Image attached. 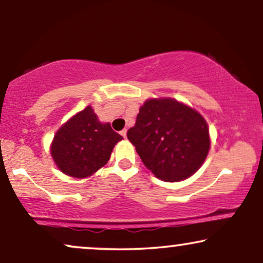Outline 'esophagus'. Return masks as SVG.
<instances>
[{
    "mask_svg": "<svg viewBox=\"0 0 263 263\" xmlns=\"http://www.w3.org/2000/svg\"><path fill=\"white\" fill-rule=\"evenodd\" d=\"M120 134H121V135L123 136V137L126 138V136H127V129H122V131L120 132Z\"/></svg>",
    "mask_w": 263,
    "mask_h": 263,
    "instance_id": "1",
    "label": "esophagus"
}]
</instances>
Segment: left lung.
Returning a JSON list of instances; mask_svg holds the SVG:
<instances>
[{"label":"left lung","mask_w":263,"mask_h":263,"mask_svg":"<svg viewBox=\"0 0 263 263\" xmlns=\"http://www.w3.org/2000/svg\"><path fill=\"white\" fill-rule=\"evenodd\" d=\"M127 138L143 164L164 182L192 177L210 148L209 127L204 117L172 98L144 101Z\"/></svg>","instance_id":"1"}]
</instances>
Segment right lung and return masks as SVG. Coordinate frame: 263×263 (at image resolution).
Segmentation results:
<instances>
[{
    "mask_svg": "<svg viewBox=\"0 0 263 263\" xmlns=\"http://www.w3.org/2000/svg\"><path fill=\"white\" fill-rule=\"evenodd\" d=\"M121 140L110 123L99 121L93 108L86 106L55 132L50 155L63 173L83 179L106 164L115 144Z\"/></svg>",
    "mask_w": 263,
    "mask_h": 263,
    "instance_id": "obj_1",
    "label": "right lung"
}]
</instances>
